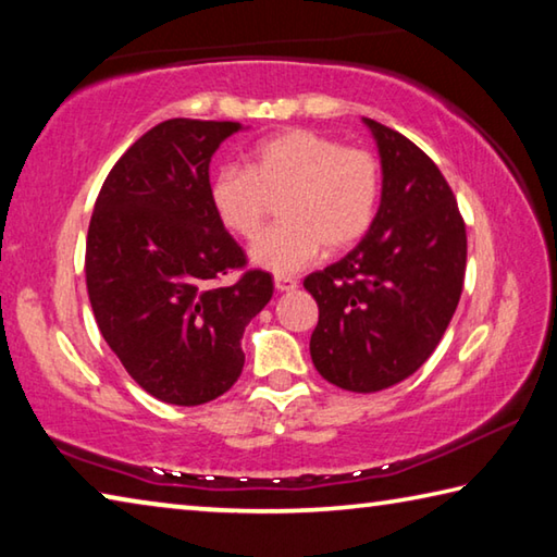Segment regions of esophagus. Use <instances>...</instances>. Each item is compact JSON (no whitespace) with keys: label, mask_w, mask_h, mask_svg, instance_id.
<instances>
[{"label":"esophagus","mask_w":557,"mask_h":557,"mask_svg":"<svg viewBox=\"0 0 557 557\" xmlns=\"http://www.w3.org/2000/svg\"><path fill=\"white\" fill-rule=\"evenodd\" d=\"M297 285H299V282L295 277H289V275H277L275 277V289L277 292H292V289H297Z\"/></svg>","instance_id":"esophagus-1"}]
</instances>
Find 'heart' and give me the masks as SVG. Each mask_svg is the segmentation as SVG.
<instances>
[{
    "label": "heart",
    "instance_id": "1",
    "mask_svg": "<svg viewBox=\"0 0 557 557\" xmlns=\"http://www.w3.org/2000/svg\"><path fill=\"white\" fill-rule=\"evenodd\" d=\"M383 196V166L371 149L342 145L307 127L275 132L250 149L243 166L211 176L209 201L225 231L252 240L272 201L282 223L252 243L258 268L295 272L322 248L338 252L371 231Z\"/></svg>",
    "mask_w": 557,
    "mask_h": 557
}]
</instances>
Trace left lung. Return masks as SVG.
<instances>
[{"label":"left lung","mask_w":557,"mask_h":557,"mask_svg":"<svg viewBox=\"0 0 557 557\" xmlns=\"http://www.w3.org/2000/svg\"><path fill=\"white\" fill-rule=\"evenodd\" d=\"M363 122L383 166L379 215L346 258L305 280L319 307L309 354L351 393L391 388L428 361L467 270L465 219L437 164L400 132Z\"/></svg>","instance_id":"1"}]
</instances>
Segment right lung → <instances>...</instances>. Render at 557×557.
Listing matches in <instances>:
<instances>
[{"label": "right lung", "mask_w": 557, "mask_h": 557, "mask_svg": "<svg viewBox=\"0 0 557 557\" xmlns=\"http://www.w3.org/2000/svg\"><path fill=\"white\" fill-rule=\"evenodd\" d=\"M240 122L174 117L132 145L98 194L86 285L102 338L154 398L203 405L238 381L245 326L272 297V275L215 219L209 164ZM233 269L235 283L222 277Z\"/></svg>", "instance_id": "obj_1"}]
</instances>
